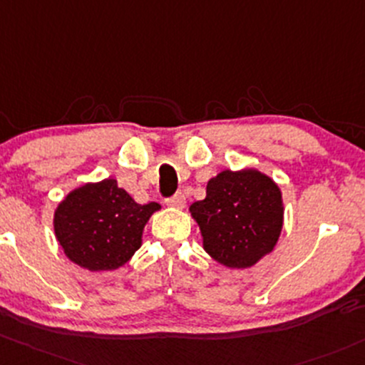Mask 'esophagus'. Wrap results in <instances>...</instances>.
I'll return each instance as SVG.
<instances>
[{"instance_id": "esophagus-1", "label": "esophagus", "mask_w": 365, "mask_h": 365, "mask_svg": "<svg viewBox=\"0 0 365 365\" xmlns=\"http://www.w3.org/2000/svg\"><path fill=\"white\" fill-rule=\"evenodd\" d=\"M166 206H170V208H175V210H183V206H185V195L182 192L175 194L173 197L166 199Z\"/></svg>"}]
</instances>
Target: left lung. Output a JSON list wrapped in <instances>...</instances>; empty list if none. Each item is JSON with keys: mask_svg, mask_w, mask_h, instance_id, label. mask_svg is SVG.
<instances>
[{"mask_svg": "<svg viewBox=\"0 0 365 365\" xmlns=\"http://www.w3.org/2000/svg\"><path fill=\"white\" fill-rule=\"evenodd\" d=\"M189 210L205 252L229 269H248L274 250L285 212L278 183L255 168L220 171Z\"/></svg>", "mask_w": 365, "mask_h": 365, "instance_id": "obj_1", "label": "left lung"}]
</instances>
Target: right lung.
Listing matches in <instances>:
<instances>
[{
  "mask_svg": "<svg viewBox=\"0 0 365 365\" xmlns=\"http://www.w3.org/2000/svg\"><path fill=\"white\" fill-rule=\"evenodd\" d=\"M159 210L157 202L138 205L113 178L87 182L57 205L53 232L73 264L91 273L113 271L131 260Z\"/></svg>",
  "mask_w": 365,
  "mask_h": 365,
  "instance_id": "1",
  "label": "right lung"
}]
</instances>
